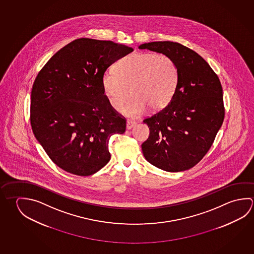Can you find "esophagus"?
I'll return each instance as SVG.
<instances>
[{
	"instance_id": "1",
	"label": "esophagus",
	"mask_w": 254,
	"mask_h": 254,
	"mask_svg": "<svg viewBox=\"0 0 254 254\" xmlns=\"http://www.w3.org/2000/svg\"><path fill=\"white\" fill-rule=\"evenodd\" d=\"M136 125V123L134 122V121H127V129H128V130H130V129L133 128V127L134 126Z\"/></svg>"
}]
</instances>
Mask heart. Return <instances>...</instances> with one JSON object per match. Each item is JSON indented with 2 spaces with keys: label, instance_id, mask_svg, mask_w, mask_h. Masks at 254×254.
Segmentation results:
<instances>
[{
  "label": "heart",
  "instance_id": "obj_1",
  "mask_svg": "<svg viewBox=\"0 0 254 254\" xmlns=\"http://www.w3.org/2000/svg\"><path fill=\"white\" fill-rule=\"evenodd\" d=\"M115 72L103 74V93L116 111L123 107L131 93L133 97L122 109V113L131 118L141 116L148 106L152 111L166 107L178 89V66L165 54H131L117 63Z\"/></svg>",
  "mask_w": 254,
  "mask_h": 254
}]
</instances>
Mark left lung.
<instances>
[{
	"label": "left lung",
	"instance_id": "8db88e82",
	"mask_svg": "<svg viewBox=\"0 0 254 254\" xmlns=\"http://www.w3.org/2000/svg\"><path fill=\"white\" fill-rule=\"evenodd\" d=\"M168 55L179 71L178 89L171 102L143 123L150 135L142 144L147 161L168 172L191 169L212 145L222 126L225 109L220 81L204 59L178 43L142 44Z\"/></svg>",
	"mask_w": 254,
	"mask_h": 254
}]
</instances>
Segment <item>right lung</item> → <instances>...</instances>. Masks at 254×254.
Masks as SVG:
<instances>
[{
    "instance_id": "add662e5",
    "label": "right lung",
    "mask_w": 254,
    "mask_h": 254,
    "mask_svg": "<svg viewBox=\"0 0 254 254\" xmlns=\"http://www.w3.org/2000/svg\"><path fill=\"white\" fill-rule=\"evenodd\" d=\"M133 51L112 41L79 38L58 51L38 73L31 92L32 130L63 170L85 177L111 160L109 140L125 132L126 120L109 103L102 77Z\"/></svg>"
}]
</instances>
